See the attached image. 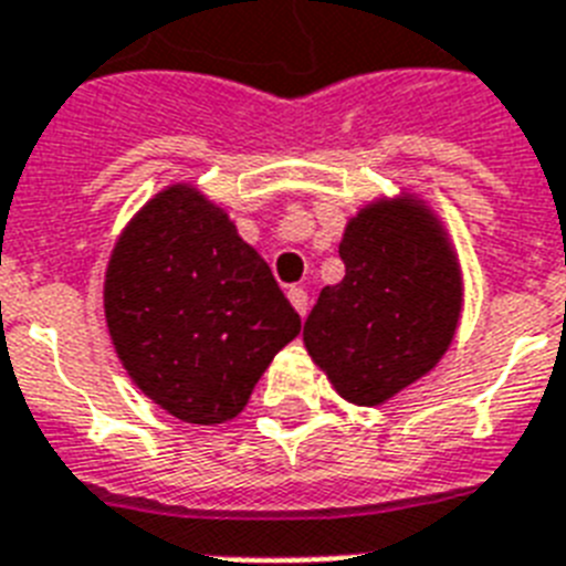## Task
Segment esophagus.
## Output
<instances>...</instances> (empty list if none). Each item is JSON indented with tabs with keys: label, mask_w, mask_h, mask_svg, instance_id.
I'll return each mask as SVG.
<instances>
[{
	"label": "esophagus",
	"mask_w": 566,
	"mask_h": 566,
	"mask_svg": "<svg viewBox=\"0 0 566 566\" xmlns=\"http://www.w3.org/2000/svg\"><path fill=\"white\" fill-rule=\"evenodd\" d=\"M287 298H291V305L296 307L298 316L307 314V293L302 291V287H291V291H287Z\"/></svg>",
	"instance_id": "34e87169"
}]
</instances>
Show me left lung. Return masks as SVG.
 <instances>
[{
  "instance_id": "1",
  "label": "left lung",
  "mask_w": 566,
  "mask_h": 566,
  "mask_svg": "<svg viewBox=\"0 0 566 566\" xmlns=\"http://www.w3.org/2000/svg\"><path fill=\"white\" fill-rule=\"evenodd\" d=\"M346 275L323 287L305 348L339 398L380 407L436 369L457 337L465 284L448 229L421 197H375L348 218Z\"/></svg>"
}]
</instances>
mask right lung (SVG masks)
Wrapping results in <instances>:
<instances>
[{
    "mask_svg": "<svg viewBox=\"0 0 566 566\" xmlns=\"http://www.w3.org/2000/svg\"><path fill=\"white\" fill-rule=\"evenodd\" d=\"M104 319L136 389L200 427L232 421L302 328L268 261L191 182L127 220L104 273Z\"/></svg>",
    "mask_w": 566,
    "mask_h": 566,
    "instance_id": "add662e5",
    "label": "right lung"
}]
</instances>
